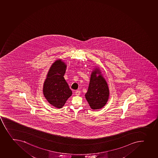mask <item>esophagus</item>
Here are the masks:
<instances>
[{"label":"esophagus","instance_id":"34e87169","mask_svg":"<svg viewBox=\"0 0 158 158\" xmlns=\"http://www.w3.org/2000/svg\"><path fill=\"white\" fill-rule=\"evenodd\" d=\"M81 94V91L80 90H77L75 91V94L76 95H79Z\"/></svg>","mask_w":158,"mask_h":158}]
</instances>
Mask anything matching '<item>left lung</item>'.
<instances>
[{
	"label": "left lung",
	"instance_id": "1",
	"mask_svg": "<svg viewBox=\"0 0 158 158\" xmlns=\"http://www.w3.org/2000/svg\"><path fill=\"white\" fill-rule=\"evenodd\" d=\"M99 76L97 77V73ZM100 71L95 69L91 75L86 100L92 109H101L106 105L109 98V91L106 81L101 75Z\"/></svg>",
	"mask_w": 158,
	"mask_h": 158
}]
</instances>
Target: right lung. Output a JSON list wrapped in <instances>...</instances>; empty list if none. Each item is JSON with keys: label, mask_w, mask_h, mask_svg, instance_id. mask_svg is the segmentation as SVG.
I'll use <instances>...</instances> for the list:
<instances>
[{"label": "right lung", "mask_w": 158, "mask_h": 158, "mask_svg": "<svg viewBox=\"0 0 158 158\" xmlns=\"http://www.w3.org/2000/svg\"><path fill=\"white\" fill-rule=\"evenodd\" d=\"M66 64L61 60H57L52 64L44 81L43 92L46 100L55 107H63L68 98L72 95V91L64 77Z\"/></svg>", "instance_id": "obj_1"}]
</instances>
